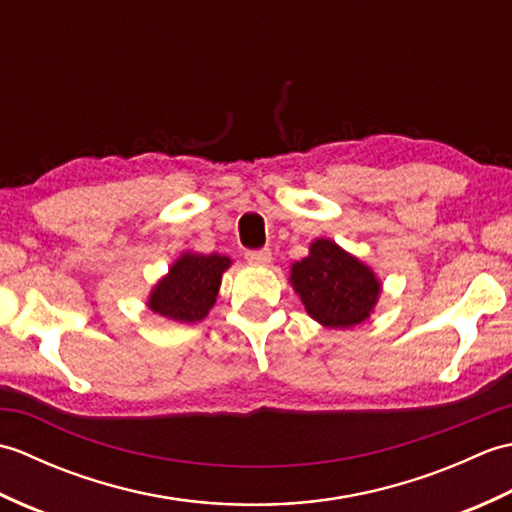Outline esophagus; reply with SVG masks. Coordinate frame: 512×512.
<instances>
[{"instance_id": "esophagus-1", "label": "esophagus", "mask_w": 512, "mask_h": 512, "mask_svg": "<svg viewBox=\"0 0 512 512\" xmlns=\"http://www.w3.org/2000/svg\"><path fill=\"white\" fill-rule=\"evenodd\" d=\"M246 259H248L250 264H255V266H268L270 259H273V253H270L268 248H262V250H248Z\"/></svg>"}]
</instances>
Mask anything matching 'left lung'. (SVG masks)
Instances as JSON below:
<instances>
[{
  "label": "left lung",
  "instance_id": "1",
  "mask_svg": "<svg viewBox=\"0 0 512 512\" xmlns=\"http://www.w3.org/2000/svg\"><path fill=\"white\" fill-rule=\"evenodd\" d=\"M290 284L310 317L332 330L367 321L383 292L374 270L328 237L314 239L308 257L290 266Z\"/></svg>",
  "mask_w": 512,
  "mask_h": 512
}]
</instances>
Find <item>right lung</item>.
Here are the masks:
<instances>
[{
  "mask_svg": "<svg viewBox=\"0 0 512 512\" xmlns=\"http://www.w3.org/2000/svg\"><path fill=\"white\" fill-rule=\"evenodd\" d=\"M233 259L226 255L182 253L160 277L147 297V308L178 323H198L215 306L224 270Z\"/></svg>",
  "mask_w": 512,
  "mask_h": 512,
  "instance_id": "right-lung-1",
  "label": "right lung"
}]
</instances>
